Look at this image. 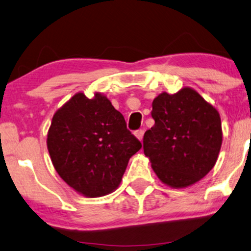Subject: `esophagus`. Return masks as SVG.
I'll return each instance as SVG.
<instances>
[{
	"instance_id": "34e87169",
	"label": "esophagus",
	"mask_w": 251,
	"mask_h": 251,
	"mask_svg": "<svg viewBox=\"0 0 251 251\" xmlns=\"http://www.w3.org/2000/svg\"><path fill=\"white\" fill-rule=\"evenodd\" d=\"M134 134H135V137L138 138V139L139 140H142L143 139V137H144V129H137V131L134 132Z\"/></svg>"
}]
</instances>
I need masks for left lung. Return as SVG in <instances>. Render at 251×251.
I'll use <instances>...</instances> for the list:
<instances>
[{
	"label": "left lung",
	"instance_id": "1",
	"mask_svg": "<svg viewBox=\"0 0 251 251\" xmlns=\"http://www.w3.org/2000/svg\"><path fill=\"white\" fill-rule=\"evenodd\" d=\"M154 125L144 134V153L163 183L195 184L214 168L222 145L216 108L191 88L159 94L152 102Z\"/></svg>",
	"mask_w": 251,
	"mask_h": 251
}]
</instances>
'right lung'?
I'll return each instance as SVG.
<instances>
[{"instance_id":"1","label":"right lung","mask_w":251,"mask_h":251,"mask_svg":"<svg viewBox=\"0 0 251 251\" xmlns=\"http://www.w3.org/2000/svg\"><path fill=\"white\" fill-rule=\"evenodd\" d=\"M47 146L56 172L71 188L100 197L118 188L142 143L107 98L77 93L54 114Z\"/></svg>"}]
</instances>
